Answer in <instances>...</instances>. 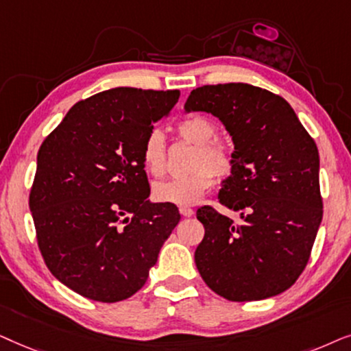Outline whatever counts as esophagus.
<instances>
[{
	"mask_svg": "<svg viewBox=\"0 0 351 351\" xmlns=\"http://www.w3.org/2000/svg\"><path fill=\"white\" fill-rule=\"evenodd\" d=\"M180 213L183 215V217H193L194 210L191 207H180Z\"/></svg>",
	"mask_w": 351,
	"mask_h": 351,
	"instance_id": "esophagus-1",
	"label": "esophagus"
}]
</instances>
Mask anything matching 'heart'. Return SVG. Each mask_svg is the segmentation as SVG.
I'll list each match as a JSON object with an SVG mask.
<instances>
[{
  "instance_id": "1",
  "label": "heart",
  "mask_w": 351,
  "mask_h": 351,
  "mask_svg": "<svg viewBox=\"0 0 351 351\" xmlns=\"http://www.w3.org/2000/svg\"><path fill=\"white\" fill-rule=\"evenodd\" d=\"M181 141L194 144L195 151L189 160V175L154 184L152 195L158 202L193 205L212 186V174L217 180L231 175L236 165L234 152L230 144L217 139L218 128L212 120L202 115L188 117L176 127ZM141 158L146 170L154 176H162L167 170V149L163 134L151 130L144 138Z\"/></svg>"
}]
</instances>
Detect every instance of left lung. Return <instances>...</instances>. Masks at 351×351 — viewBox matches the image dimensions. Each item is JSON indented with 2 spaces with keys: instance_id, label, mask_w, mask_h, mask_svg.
I'll list each match as a JSON object with an SVG mask.
<instances>
[{
  "instance_id": "1",
  "label": "left lung",
  "mask_w": 351,
  "mask_h": 351,
  "mask_svg": "<svg viewBox=\"0 0 351 351\" xmlns=\"http://www.w3.org/2000/svg\"><path fill=\"white\" fill-rule=\"evenodd\" d=\"M184 109L223 121L236 165L218 200L197 210L204 239L194 254L205 284L231 302L263 300L293 286L310 260L322 219L319 154L284 97L247 83L205 85Z\"/></svg>"
}]
</instances>
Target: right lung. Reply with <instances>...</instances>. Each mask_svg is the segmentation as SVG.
<instances>
[{
    "label": "right lung",
    "mask_w": 351,
    "mask_h": 351,
    "mask_svg": "<svg viewBox=\"0 0 351 351\" xmlns=\"http://www.w3.org/2000/svg\"><path fill=\"white\" fill-rule=\"evenodd\" d=\"M180 90L114 88L77 102L45 138L29 205L46 266L96 302L136 293L178 224L175 204H151L144 138Z\"/></svg>",
    "instance_id": "add662e5"
}]
</instances>
